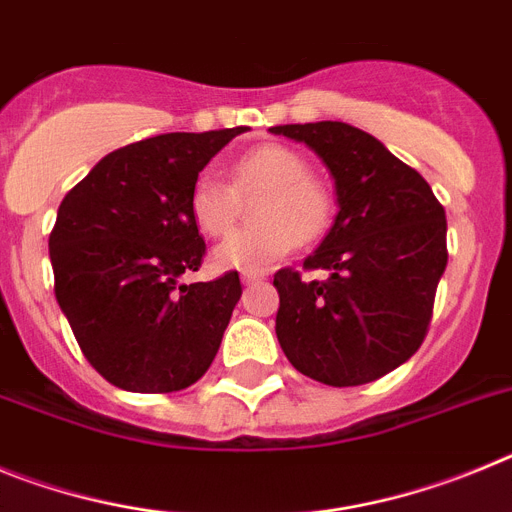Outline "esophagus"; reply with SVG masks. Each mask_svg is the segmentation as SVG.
I'll return each instance as SVG.
<instances>
[{
    "label": "esophagus",
    "instance_id": "obj_1",
    "mask_svg": "<svg viewBox=\"0 0 512 512\" xmlns=\"http://www.w3.org/2000/svg\"><path fill=\"white\" fill-rule=\"evenodd\" d=\"M243 284H248V287H251V284H256V282H261V279H266V271H243Z\"/></svg>",
    "mask_w": 512,
    "mask_h": 512
}]
</instances>
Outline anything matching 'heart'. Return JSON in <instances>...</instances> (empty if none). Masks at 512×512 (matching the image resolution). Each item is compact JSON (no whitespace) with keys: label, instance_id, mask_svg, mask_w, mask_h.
Segmentation results:
<instances>
[{"label":"heart","instance_id":"heart-1","mask_svg":"<svg viewBox=\"0 0 512 512\" xmlns=\"http://www.w3.org/2000/svg\"><path fill=\"white\" fill-rule=\"evenodd\" d=\"M251 228L225 235L212 251L220 269L261 271L297 241H318L333 217V197L323 179L310 174V164L295 148L266 143L238 156L230 166V182L202 171L189 192V210L202 233L223 235L241 212V197H253Z\"/></svg>","mask_w":512,"mask_h":512}]
</instances>
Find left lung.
<instances>
[{
  "label": "left lung",
  "instance_id": "obj_1",
  "mask_svg": "<svg viewBox=\"0 0 512 512\" xmlns=\"http://www.w3.org/2000/svg\"><path fill=\"white\" fill-rule=\"evenodd\" d=\"M336 179L338 215L302 264L279 269L277 338L297 372L330 387L390 374L423 343L449 261L446 212L423 176L346 122L277 125Z\"/></svg>",
  "mask_w": 512,
  "mask_h": 512
}]
</instances>
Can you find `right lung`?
<instances>
[{
    "instance_id": "add662e5",
    "label": "right lung",
    "mask_w": 512,
    "mask_h": 512,
    "mask_svg": "<svg viewBox=\"0 0 512 512\" xmlns=\"http://www.w3.org/2000/svg\"><path fill=\"white\" fill-rule=\"evenodd\" d=\"M246 130L166 133L117 148L58 207L48 238L56 300L81 354L120 390H184L215 359L243 287L238 271L179 282L207 251L189 192Z\"/></svg>"
}]
</instances>
